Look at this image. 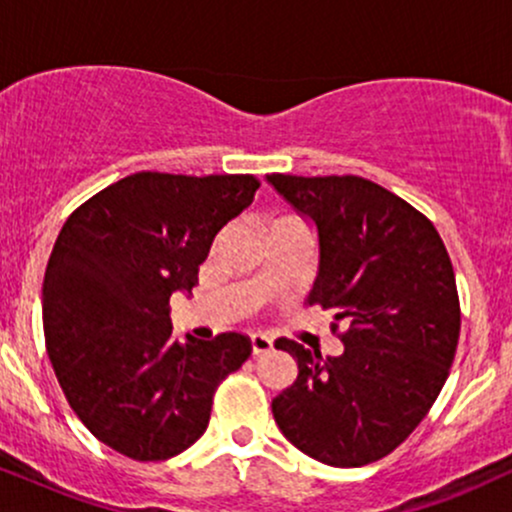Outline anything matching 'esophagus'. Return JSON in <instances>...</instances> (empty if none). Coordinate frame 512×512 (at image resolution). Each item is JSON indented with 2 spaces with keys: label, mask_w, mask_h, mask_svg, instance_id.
Returning a JSON list of instances; mask_svg holds the SVG:
<instances>
[{
  "label": "esophagus",
  "mask_w": 512,
  "mask_h": 512,
  "mask_svg": "<svg viewBox=\"0 0 512 512\" xmlns=\"http://www.w3.org/2000/svg\"><path fill=\"white\" fill-rule=\"evenodd\" d=\"M250 346H252V354L260 356V354H267V351L274 346V342H272V337H267V334L257 332L250 337Z\"/></svg>",
  "instance_id": "obj_1"
}]
</instances>
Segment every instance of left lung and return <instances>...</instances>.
<instances>
[{
    "label": "left lung",
    "mask_w": 512,
    "mask_h": 512,
    "mask_svg": "<svg viewBox=\"0 0 512 512\" xmlns=\"http://www.w3.org/2000/svg\"><path fill=\"white\" fill-rule=\"evenodd\" d=\"M267 182L317 228L305 303L349 325L339 356L276 339L298 378L272 399L274 421L313 460L363 467L409 438L448 380L460 339L450 255L421 211L366 178L272 173Z\"/></svg>",
    "instance_id": "obj_1"
}]
</instances>
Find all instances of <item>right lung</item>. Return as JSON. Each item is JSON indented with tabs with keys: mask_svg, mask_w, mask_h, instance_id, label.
Returning <instances> with one entry per match:
<instances>
[{
	"mask_svg": "<svg viewBox=\"0 0 512 512\" xmlns=\"http://www.w3.org/2000/svg\"><path fill=\"white\" fill-rule=\"evenodd\" d=\"M255 175H127L69 216L43 281L45 346L69 407L139 462L190 448L211 399L252 354L240 332L173 339L168 301L192 291L216 233L250 207Z\"/></svg>",
	"mask_w": 512,
	"mask_h": 512,
	"instance_id": "right-lung-1",
	"label": "right lung"
}]
</instances>
